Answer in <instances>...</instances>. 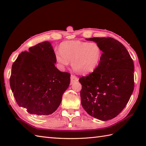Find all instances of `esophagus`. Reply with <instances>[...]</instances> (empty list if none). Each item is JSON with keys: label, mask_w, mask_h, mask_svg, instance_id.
Here are the masks:
<instances>
[{"label": "esophagus", "mask_w": 146, "mask_h": 146, "mask_svg": "<svg viewBox=\"0 0 146 146\" xmlns=\"http://www.w3.org/2000/svg\"><path fill=\"white\" fill-rule=\"evenodd\" d=\"M78 78L77 76H76L75 75H71V83H73L74 82H78Z\"/></svg>", "instance_id": "obj_1"}]
</instances>
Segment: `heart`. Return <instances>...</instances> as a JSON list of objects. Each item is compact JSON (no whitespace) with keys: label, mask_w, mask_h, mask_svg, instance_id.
Returning a JSON list of instances; mask_svg holds the SVG:
<instances>
[{"label":"heart","mask_w":146,"mask_h":146,"mask_svg":"<svg viewBox=\"0 0 146 146\" xmlns=\"http://www.w3.org/2000/svg\"><path fill=\"white\" fill-rule=\"evenodd\" d=\"M59 52L55 54V60L61 68L71 65L76 72L87 74L97 69L100 64L102 51L97 42H83L78 40L61 43Z\"/></svg>","instance_id":"heart-1"}]
</instances>
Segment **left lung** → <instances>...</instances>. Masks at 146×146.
Segmentation results:
<instances>
[{
	"mask_svg": "<svg viewBox=\"0 0 146 146\" xmlns=\"http://www.w3.org/2000/svg\"><path fill=\"white\" fill-rule=\"evenodd\" d=\"M86 39L97 42L103 53L97 69L79 79L82 105L96 119H112L126 106L134 90V62L125 46L116 39Z\"/></svg>",
	"mask_w": 146,
	"mask_h": 146,
	"instance_id": "obj_1",
	"label": "left lung"
}]
</instances>
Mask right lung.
Listing matches in <instances>:
<instances>
[{
	"label": "right lung",
	"instance_id": "right-lung-1",
	"mask_svg": "<svg viewBox=\"0 0 146 146\" xmlns=\"http://www.w3.org/2000/svg\"><path fill=\"white\" fill-rule=\"evenodd\" d=\"M51 43L44 41L22 52L12 64L10 86L19 107L48 115L56 110L70 83V74L55 67Z\"/></svg>",
	"mask_w": 146,
	"mask_h": 146
}]
</instances>
